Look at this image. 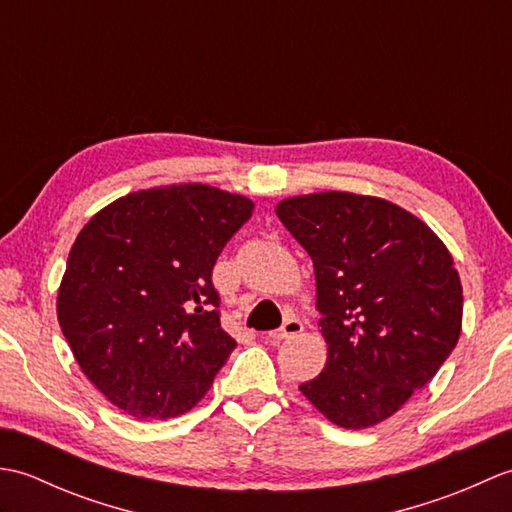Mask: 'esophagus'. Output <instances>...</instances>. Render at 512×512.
Returning <instances> with one entry per match:
<instances>
[{"instance_id": "34e87169", "label": "esophagus", "mask_w": 512, "mask_h": 512, "mask_svg": "<svg viewBox=\"0 0 512 512\" xmlns=\"http://www.w3.org/2000/svg\"><path fill=\"white\" fill-rule=\"evenodd\" d=\"M299 332H303V323L299 319H286V323L281 325L279 330L268 332L266 339H270V341H284V339H290V336H297Z\"/></svg>"}]
</instances>
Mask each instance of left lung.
<instances>
[{"label":"left lung","mask_w":512,"mask_h":512,"mask_svg":"<svg viewBox=\"0 0 512 512\" xmlns=\"http://www.w3.org/2000/svg\"><path fill=\"white\" fill-rule=\"evenodd\" d=\"M277 217L317 277L323 372L299 385L336 427L394 416L462 332V284L442 239L402 206L350 191L292 195Z\"/></svg>","instance_id":"1"}]
</instances>
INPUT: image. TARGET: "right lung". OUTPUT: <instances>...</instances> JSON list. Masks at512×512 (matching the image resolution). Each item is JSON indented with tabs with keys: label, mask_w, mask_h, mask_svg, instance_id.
<instances>
[{
	"label": "right lung",
	"mask_w": 512,
	"mask_h": 512,
	"mask_svg": "<svg viewBox=\"0 0 512 512\" xmlns=\"http://www.w3.org/2000/svg\"><path fill=\"white\" fill-rule=\"evenodd\" d=\"M253 209L209 184H167L103 206L76 235L57 319L83 374L127 416L187 413L235 350L211 273Z\"/></svg>",
	"instance_id": "obj_1"
}]
</instances>
